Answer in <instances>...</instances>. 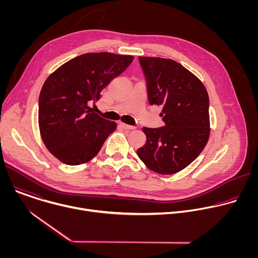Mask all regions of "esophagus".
Masks as SVG:
<instances>
[{
  "label": "esophagus",
  "mask_w": 258,
  "mask_h": 258,
  "mask_svg": "<svg viewBox=\"0 0 258 258\" xmlns=\"http://www.w3.org/2000/svg\"><path fill=\"white\" fill-rule=\"evenodd\" d=\"M119 125H120L122 128L126 130V131H132V130H135V126H132V125L125 124V123H123V122H119Z\"/></svg>",
  "instance_id": "esophagus-1"
}]
</instances>
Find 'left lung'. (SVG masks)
<instances>
[{
  "mask_svg": "<svg viewBox=\"0 0 258 258\" xmlns=\"http://www.w3.org/2000/svg\"><path fill=\"white\" fill-rule=\"evenodd\" d=\"M139 61L149 103L162 106L165 125L143 127L147 140L137 154L149 169L173 174L192 163L207 144L208 94L197 77L171 59L139 57Z\"/></svg>",
  "mask_w": 258,
  "mask_h": 258,
  "instance_id": "8db88e82",
  "label": "left lung"
}]
</instances>
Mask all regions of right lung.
<instances>
[{
  "mask_svg": "<svg viewBox=\"0 0 258 258\" xmlns=\"http://www.w3.org/2000/svg\"><path fill=\"white\" fill-rule=\"evenodd\" d=\"M131 55L88 53L60 66L46 80L39 98V126L47 149L61 162L80 165L95 157L114 121L91 112L103 89L133 62Z\"/></svg>",
  "mask_w": 258,
  "mask_h": 258,
  "instance_id": "add662e5",
  "label": "right lung"
}]
</instances>
